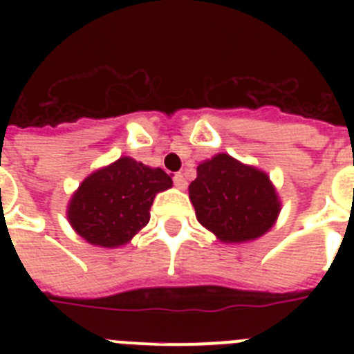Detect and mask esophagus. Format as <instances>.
<instances>
[{
    "label": "esophagus",
    "mask_w": 354,
    "mask_h": 354,
    "mask_svg": "<svg viewBox=\"0 0 354 354\" xmlns=\"http://www.w3.org/2000/svg\"><path fill=\"white\" fill-rule=\"evenodd\" d=\"M174 184L177 187H179V189H186V177H184L183 174H175L174 175Z\"/></svg>",
    "instance_id": "esophagus-1"
}]
</instances>
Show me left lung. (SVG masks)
<instances>
[{
    "mask_svg": "<svg viewBox=\"0 0 354 354\" xmlns=\"http://www.w3.org/2000/svg\"><path fill=\"white\" fill-rule=\"evenodd\" d=\"M196 220L223 243H246L264 236L280 212L270 177L228 154L200 162L189 184Z\"/></svg>",
    "mask_w": 354,
    "mask_h": 354,
    "instance_id": "8db88e82",
    "label": "left lung"
}]
</instances>
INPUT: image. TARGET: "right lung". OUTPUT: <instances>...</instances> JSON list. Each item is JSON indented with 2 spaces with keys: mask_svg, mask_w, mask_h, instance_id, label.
<instances>
[{
  "mask_svg": "<svg viewBox=\"0 0 354 354\" xmlns=\"http://www.w3.org/2000/svg\"><path fill=\"white\" fill-rule=\"evenodd\" d=\"M168 187L167 171L126 156L80 184L68 202V223L90 245H126L149 223L154 196Z\"/></svg>",
  "mask_w": 354,
  "mask_h": 354,
  "instance_id": "add662e5",
  "label": "right lung"
}]
</instances>
